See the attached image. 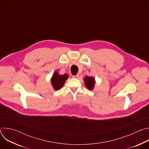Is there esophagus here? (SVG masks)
Returning a JSON list of instances; mask_svg holds the SVG:
<instances>
[{"label":"esophagus","mask_w":149,"mask_h":149,"mask_svg":"<svg viewBox=\"0 0 149 149\" xmlns=\"http://www.w3.org/2000/svg\"><path fill=\"white\" fill-rule=\"evenodd\" d=\"M72 77L74 78H78L79 77V74H77V75H72Z\"/></svg>","instance_id":"34e87169"}]
</instances>
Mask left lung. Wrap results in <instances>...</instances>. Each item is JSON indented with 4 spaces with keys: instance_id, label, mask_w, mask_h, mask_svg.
<instances>
[{
    "instance_id": "left-lung-1",
    "label": "left lung",
    "mask_w": 149,
    "mask_h": 149,
    "mask_svg": "<svg viewBox=\"0 0 149 149\" xmlns=\"http://www.w3.org/2000/svg\"><path fill=\"white\" fill-rule=\"evenodd\" d=\"M84 81L85 85H86V87L88 90H93L94 88V86L95 84V79L94 77L86 76L84 78Z\"/></svg>"
}]
</instances>
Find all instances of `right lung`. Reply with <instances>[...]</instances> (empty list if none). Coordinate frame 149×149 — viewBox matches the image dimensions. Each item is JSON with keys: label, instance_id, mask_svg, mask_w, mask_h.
<instances>
[{"label": "right lung", "instance_id": "add662e5", "mask_svg": "<svg viewBox=\"0 0 149 149\" xmlns=\"http://www.w3.org/2000/svg\"><path fill=\"white\" fill-rule=\"evenodd\" d=\"M68 77L69 76L67 74L60 75L58 71H55L50 80L53 88L55 90H59L62 88Z\"/></svg>", "mask_w": 149, "mask_h": 149}]
</instances>
